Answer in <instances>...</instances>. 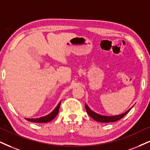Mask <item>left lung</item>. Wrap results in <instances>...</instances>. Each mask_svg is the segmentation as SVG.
I'll return each mask as SVG.
<instances>
[{"instance_id": "8db88e82", "label": "left lung", "mask_w": 150, "mask_h": 150, "mask_svg": "<svg viewBox=\"0 0 150 150\" xmlns=\"http://www.w3.org/2000/svg\"><path fill=\"white\" fill-rule=\"evenodd\" d=\"M85 106H86L87 112H88V114L89 115L90 117H91L92 118H93V119L96 120V121L99 122H112L117 121V120L122 119L124 116L126 115L129 112V110H131V109H129V110H127V112H125V113L119 115L103 116V115H99V114L96 113V112H95L92 111L87 104L85 105Z\"/></svg>"}]
</instances>
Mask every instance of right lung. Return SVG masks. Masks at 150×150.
Here are the masks:
<instances>
[{
    "instance_id": "obj_1",
    "label": "right lung",
    "mask_w": 150,
    "mask_h": 150,
    "mask_svg": "<svg viewBox=\"0 0 150 150\" xmlns=\"http://www.w3.org/2000/svg\"><path fill=\"white\" fill-rule=\"evenodd\" d=\"M60 102L58 103V105L57 106L56 108H55L53 111L51 113L48 115L44 116V117H40V118H35V119H28V118H26V120L29 122H37V123H45L51 121V120L54 119L55 116L57 115L59 112V108H60Z\"/></svg>"
}]
</instances>
